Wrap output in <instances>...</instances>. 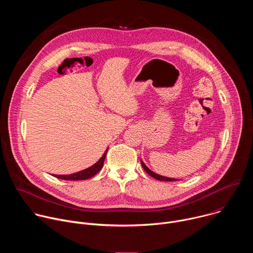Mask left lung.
<instances>
[{"mask_svg": "<svg viewBox=\"0 0 253 253\" xmlns=\"http://www.w3.org/2000/svg\"><path fill=\"white\" fill-rule=\"evenodd\" d=\"M141 165H142V167H143V169L145 170L150 176H152L153 178H155V179H157V180H160V181H177L178 179H174V178H169V177H165V176H161V175H159V174H156V173H154L153 171H151L145 164H144V162L141 160Z\"/></svg>", "mask_w": 253, "mask_h": 253, "instance_id": "obj_1", "label": "left lung"}]
</instances>
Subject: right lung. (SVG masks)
<instances>
[{
    "label": "right lung",
    "mask_w": 253,
    "mask_h": 253,
    "mask_svg": "<svg viewBox=\"0 0 253 253\" xmlns=\"http://www.w3.org/2000/svg\"><path fill=\"white\" fill-rule=\"evenodd\" d=\"M107 151H108V149L105 151L103 156L98 160V162H96L94 165H92L91 167H89L85 170H82V171H79V172H76L73 174H69V175H53V176H55L59 179H63V180H85V179L91 178L102 169Z\"/></svg>",
    "instance_id": "add662e5"
}]
</instances>
